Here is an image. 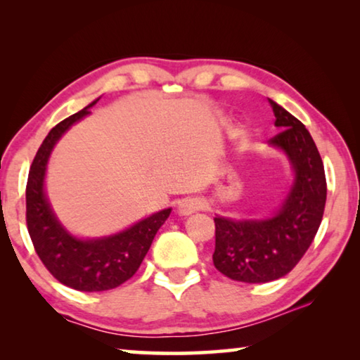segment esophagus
I'll return each mask as SVG.
<instances>
[{"label":"esophagus","mask_w":360,"mask_h":360,"mask_svg":"<svg viewBox=\"0 0 360 360\" xmlns=\"http://www.w3.org/2000/svg\"><path fill=\"white\" fill-rule=\"evenodd\" d=\"M202 208H203V203L197 198H186L179 203V212L182 216H188V214H192V212L202 210Z\"/></svg>","instance_id":"obj_1"}]
</instances>
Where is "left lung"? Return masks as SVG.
<instances>
[{
  "label": "left lung",
  "instance_id": "left-lung-1",
  "mask_svg": "<svg viewBox=\"0 0 360 360\" xmlns=\"http://www.w3.org/2000/svg\"><path fill=\"white\" fill-rule=\"evenodd\" d=\"M270 103L281 131L268 143L290 158L295 184L273 219L214 217V266L233 281L249 284L275 281L294 270L318 233L327 198L324 163L311 135L297 117Z\"/></svg>",
  "mask_w": 360,
  "mask_h": 360
}]
</instances>
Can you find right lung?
Listing matches in <instances>:
<instances>
[{
    "instance_id": "right-lung-1",
    "label": "right lung",
    "mask_w": 360,
    "mask_h": 360,
    "mask_svg": "<svg viewBox=\"0 0 360 360\" xmlns=\"http://www.w3.org/2000/svg\"><path fill=\"white\" fill-rule=\"evenodd\" d=\"M95 103L49 131L33 158L27 181V227L34 251L57 281L82 292L115 289L129 281L148 254L157 230L172 212L169 208L163 210L122 233L87 241L71 236L58 224L42 188L47 158L58 138L75 122L90 114L89 108Z\"/></svg>"
}]
</instances>
